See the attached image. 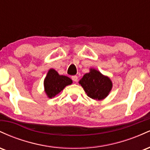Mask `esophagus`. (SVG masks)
<instances>
[{
    "label": "esophagus",
    "instance_id": "34e87169",
    "mask_svg": "<svg viewBox=\"0 0 150 150\" xmlns=\"http://www.w3.org/2000/svg\"><path fill=\"white\" fill-rule=\"evenodd\" d=\"M72 80H73L74 82H77V80H78V77L76 75H73V76H72Z\"/></svg>",
    "mask_w": 150,
    "mask_h": 150
}]
</instances>
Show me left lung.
Instances as JSON below:
<instances>
[{
	"label": "left lung",
	"instance_id": "1",
	"mask_svg": "<svg viewBox=\"0 0 150 150\" xmlns=\"http://www.w3.org/2000/svg\"><path fill=\"white\" fill-rule=\"evenodd\" d=\"M87 95L94 100H103L109 94L113 87L112 81L99 70L90 68L79 81Z\"/></svg>",
	"mask_w": 150,
	"mask_h": 150
}]
</instances>
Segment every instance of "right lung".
<instances>
[{
  "instance_id": "add662e5",
  "label": "right lung",
  "mask_w": 150,
  "mask_h": 150,
  "mask_svg": "<svg viewBox=\"0 0 150 150\" xmlns=\"http://www.w3.org/2000/svg\"><path fill=\"white\" fill-rule=\"evenodd\" d=\"M73 80L65 75H61L53 68L49 69L44 79V92L47 97L51 99L56 97L66 86L71 85Z\"/></svg>"
}]
</instances>
